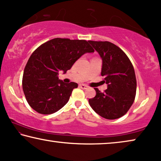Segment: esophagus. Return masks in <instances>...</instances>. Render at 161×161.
<instances>
[{"label": "esophagus", "mask_w": 161, "mask_h": 161, "mask_svg": "<svg viewBox=\"0 0 161 161\" xmlns=\"http://www.w3.org/2000/svg\"><path fill=\"white\" fill-rule=\"evenodd\" d=\"M80 87L81 88V89L85 90V89H87V88L88 87V86L86 85H83V84H81V85H80Z\"/></svg>", "instance_id": "esophagus-1"}]
</instances>
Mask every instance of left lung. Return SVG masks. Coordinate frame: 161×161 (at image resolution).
<instances>
[{"mask_svg":"<svg viewBox=\"0 0 161 161\" xmlns=\"http://www.w3.org/2000/svg\"><path fill=\"white\" fill-rule=\"evenodd\" d=\"M102 58L101 76L108 87L103 92L98 88L89 99L92 109L103 118L114 119L125 115L135 100L136 79L130 59L122 49L109 42L89 41Z\"/></svg>","mask_w":161,"mask_h":161,"instance_id":"8db88e82","label":"left lung"}]
</instances>
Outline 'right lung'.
<instances>
[{"mask_svg":"<svg viewBox=\"0 0 161 161\" xmlns=\"http://www.w3.org/2000/svg\"><path fill=\"white\" fill-rule=\"evenodd\" d=\"M93 52L87 41L69 38H53L38 47L22 76V89L31 107L42 114H53L63 107L78 85L59 80V71L66 73L81 55Z\"/></svg>","mask_w":161,"mask_h":161,"instance_id":"obj_1","label":"right lung"}]
</instances>
